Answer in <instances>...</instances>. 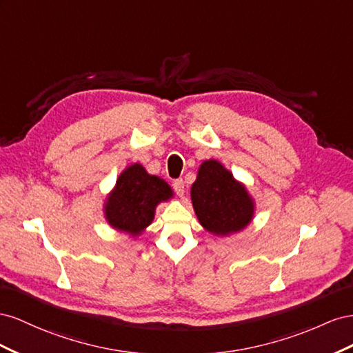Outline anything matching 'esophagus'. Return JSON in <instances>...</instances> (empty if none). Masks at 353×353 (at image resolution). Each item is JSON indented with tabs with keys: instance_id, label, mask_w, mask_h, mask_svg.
Instances as JSON below:
<instances>
[{
	"instance_id": "esophagus-1",
	"label": "esophagus",
	"mask_w": 353,
	"mask_h": 353,
	"mask_svg": "<svg viewBox=\"0 0 353 353\" xmlns=\"http://www.w3.org/2000/svg\"><path fill=\"white\" fill-rule=\"evenodd\" d=\"M173 189H174V192H176L179 196H183V194H185V183H183V180H182V179L174 180V182H173Z\"/></svg>"
}]
</instances>
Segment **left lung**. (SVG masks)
Returning a JSON list of instances; mask_svg holds the SVG:
<instances>
[{
    "label": "left lung",
    "mask_w": 353,
    "mask_h": 353,
    "mask_svg": "<svg viewBox=\"0 0 353 353\" xmlns=\"http://www.w3.org/2000/svg\"><path fill=\"white\" fill-rule=\"evenodd\" d=\"M190 198L199 223L216 235L239 232L254 214V203L244 185L216 159L201 164Z\"/></svg>",
    "instance_id": "obj_1"
}]
</instances>
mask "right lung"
<instances>
[{
    "mask_svg": "<svg viewBox=\"0 0 353 353\" xmlns=\"http://www.w3.org/2000/svg\"><path fill=\"white\" fill-rule=\"evenodd\" d=\"M173 196V190L163 179L150 176L140 164L125 168L105 204L108 223L130 235L142 234L152 223L161 201Z\"/></svg>",
    "mask_w": 353,
    "mask_h": 353,
    "instance_id": "1",
    "label": "right lung"
}]
</instances>
